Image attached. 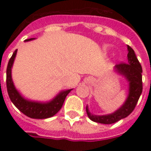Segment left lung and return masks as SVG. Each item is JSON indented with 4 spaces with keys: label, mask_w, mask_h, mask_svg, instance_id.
I'll return each instance as SVG.
<instances>
[{
    "label": "left lung",
    "mask_w": 151,
    "mask_h": 151,
    "mask_svg": "<svg viewBox=\"0 0 151 151\" xmlns=\"http://www.w3.org/2000/svg\"><path fill=\"white\" fill-rule=\"evenodd\" d=\"M128 55L127 63L115 65L113 71L116 74L122 76L128 82V95L123 104L112 113L106 115H95L89 110L86 105V113L88 117L94 122L110 124L116 123L129 115L136 106L137 103L142 92V69L133 49L129 45L127 46Z\"/></svg>",
    "instance_id": "1"
}]
</instances>
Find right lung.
<instances>
[{
	"mask_svg": "<svg viewBox=\"0 0 151 151\" xmlns=\"http://www.w3.org/2000/svg\"><path fill=\"white\" fill-rule=\"evenodd\" d=\"M34 40H35V38H31L29 40H26L25 42H29ZM17 52L18 49L15 50L14 52L13 53L6 69V86L10 100L19 111L28 117L34 119H47L53 116L60 110L66 96L73 89L62 90L54 98L48 101H36L25 98L16 88L12 78V68L14 65Z\"/></svg>",
	"mask_w": 151,
	"mask_h": 151,
	"instance_id": "right-lung-1",
	"label": "right lung"
}]
</instances>
